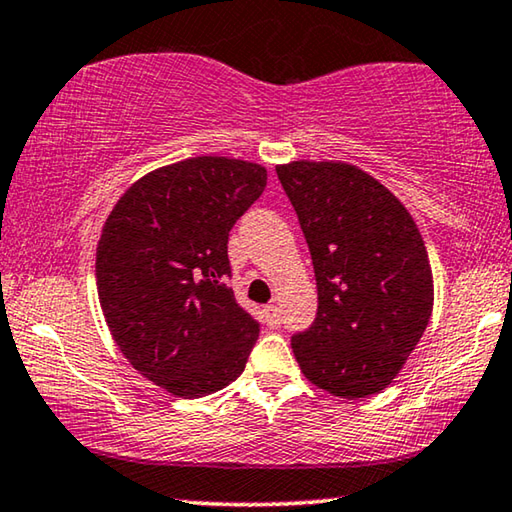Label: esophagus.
Masks as SVG:
<instances>
[{"instance_id":"esophagus-1","label":"esophagus","mask_w":512,"mask_h":512,"mask_svg":"<svg viewBox=\"0 0 512 512\" xmlns=\"http://www.w3.org/2000/svg\"><path fill=\"white\" fill-rule=\"evenodd\" d=\"M264 319H266V324L271 326V329H278V326L282 324V312H280L276 303L264 305Z\"/></svg>"}]
</instances>
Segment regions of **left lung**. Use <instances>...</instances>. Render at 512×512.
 I'll return each mask as SVG.
<instances>
[{
    "label": "left lung",
    "mask_w": 512,
    "mask_h": 512,
    "mask_svg": "<svg viewBox=\"0 0 512 512\" xmlns=\"http://www.w3.org/2000/svg\"><path fill=\"white\" fill-rule=\"evenodd\" d=\"M308 243L317 317L292 335L301 372L338 398L391 384L432 315L421 232L391 190L345 163L276 167Z\"/></svg>",
    "instance_id": "1"
}]
</instances>
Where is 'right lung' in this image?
Here are the masks:
<instances>
[{"label":"right lung","instance_id":"obj_1","mask_svg":"<svg viewBox=\"0 0 512 512\" xmlns=\"http://www.w3.org/2000/svg\"><path fill=\"white\" fill-rule=\"evenodd\" d=\"M264 186L262 165L197 156L135 181L108 216L96 250L105 322L167 393L202 398L246 368L259 322L227 287V241Z\"/></svg>","mask_w":512,"mask_h":512}]
</instances>
